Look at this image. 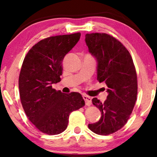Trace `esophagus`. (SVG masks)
<instances>
[{
	"label": "esophagus",
	"instance_id": "esophagus-1",
	"mask_svg": "<svg viewBox=\"0 0 157 157\" xmlns=\"http://www.w3.org/2000/svg\"><path fill=\"white\" fill-rule=\"evenodd\" d=\"M83 100L85 101L86 105L87 106H90L91 104V98L90 96H87V95H83Z\"/></svg>",
	"mask_w": 157,
	"mask_h": 157
}]
</instances>
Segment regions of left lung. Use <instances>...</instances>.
I'll return each instance as SVG.
<instances>
[{
	"label": "left lung",
	"mask_w": 157,
	"mask_h": 157,
	"mask_svg": "<svg viewBox=\"0 0 157 157\" xmlns=\"http://www.w3.org/2000/svg\"><path fill=\"white\" fill-rule=\"evenodd\" d=\"M85 41L97 61V80L106 83L108 93L104 102L92 99L101 117L88 126L96 134L109 135L125 125L134 109L137 96L136 69L128 51L109 34L87 33Z\"/></svg>",
	"instance_id": "left-lung-1"
}]
</instances>
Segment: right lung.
Here are the masks:
<instances>
[{
	"instance_id": "right-lung-1",
	"label": "right lung",
	"mask_w": 157,
	"mask_h": 157,
	"mask_svg": "<svg viewBox=\"0 0 157 157\" xmlns=\"http://www.w3.org/2000/svg\"><path fill=\"white\" fill-rule=\"evenodd\" d=\"M81 33L51 36L40 40L23 60L18 80L21 101L25 114L44 134H61L67 128L69 114L84 106L79 93L53 89L61 81L62 61L76 46Z\"/></svg>"
}]
</instances>
